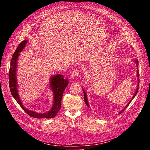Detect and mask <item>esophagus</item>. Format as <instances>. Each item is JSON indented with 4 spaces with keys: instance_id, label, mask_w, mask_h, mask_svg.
<instances>
[{
    "instance_id": "34e87169",
    "label": "esophagus",
    "mask_w": 150,
    "mask_h": 150,
    "mask_svg": "<svg viewBox=\"0 0 150 150\" xmlns=\"http://www.w3.org/2000/svg\"><path fill=\"white\" fill-rule=\"evenodd\" d=\"M79 70L78 69H75L72 72V76L73 78H76L79 75Z\"/></svg>"
}]
</instances>
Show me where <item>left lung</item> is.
<instances>
[{
	"mask_svg": "<svg viewBox=\"0 0 150 150\" xmlns=\"http://www.w3.org/2000/svg\"><path fill=\"white\" fill-rule=\"evenodd\" d=\"M135 63H137V68H138V59H136L135 60ZM137 76H138V77L139 78V71H138H138H137ZM139 78H138V87H137V91H136V93H135V94H134V96H133V97H132V100H133L134 99V98L135 97V96H136V94H137V93H138V89H139ZM83 91V94H84V101H85V104H86V105L88 107V108H90V105H89V104H88V101H87V94H86V93H85V92L84 91ZM132 100L127 103V104L125 107V108L122 110V111H120V112H119V114H120V113H122L123 111H124V110H125V109H126V108L129 105V104H130V103L131 102V101H132Z\"/></svg>",
	"mask_w": 150,
	"mask_h": 150,
	"instance_id": "left-lung-1",
	"label": "left lung"
}]
</instances>
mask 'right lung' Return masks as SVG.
Masks as SVG:
<instances>
[{
	"instance_id": "1",
	"label": "right lung",
	"mask_w": 150,
	"mask_h": 150,
	"mask_svg": "<svg viewBox=\"0 0 150 150\" xmlns=\"http://www.w3.org/2000/svg\"><path fill=\"white\" fill-rule=\"evenodd\" d=\"M27 40H24L19 45L14 53L13 54L11 61V67L9 72V84L11 94L13 97L15 99L17 103L19 104L21 108L25 111L29 116L34 118H53L54 117L61 108V101L63 96V93L65 88L69 83V80L65 79L63 75L58 74L52 76L51 78L50 86L53 90L54 93V101L52 109L47 113H38L35 112L28 110L25 108L23 105L21 100L19 97L18 90H17V82L16 78V62L19 52L22 51L24 48Z\"/></svg>"
}]
</instances>
